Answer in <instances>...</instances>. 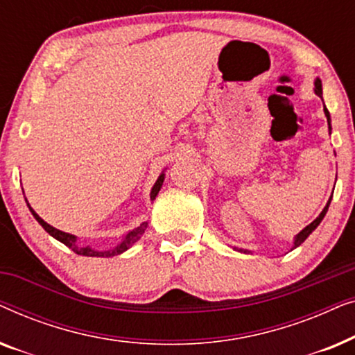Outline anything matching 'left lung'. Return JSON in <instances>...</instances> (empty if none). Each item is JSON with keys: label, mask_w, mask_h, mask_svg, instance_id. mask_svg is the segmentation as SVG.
I'll use <instances>...</instances> for the list:
<instances>
[{"label": "left lung", "mask_w": 355, "mask_h": 355, "mask_svg": "<svg viewBox=\"0 0 355 355\" xmlns=\"http://www.w3.org/2000/svg\"><path fill=\"white\" fill-rule=\"evenodd\" d=\"M315 94H317L320 98H323V92H322V80L320 79H315ZM323 111H324V116H327V121H328V128H329V132H331V118H329V111L327 110V106H323ZM329 203H331V197H329V200H328V203H327V207L323 208L322 210V213H320V215L317 216V220H313L312 223H310L309 226H305L302 231L299 232L297 236L294 237V244H293V249H295V247H299L300 244H302V242L307 239V237L312 234V231H315L317 230V226L320 225V223H322V220L324 218V215H327V211H328V207H329ZM291 249V250H293ZM239 252H245L247 250H242V249H239Z\"/></svg>", "instance_id": "8db88e82"}]
</instances>
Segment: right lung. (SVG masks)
I'll list each match as a JSON object with an SVG mask.
<instances>
[{"instance_id": "obj_1", "label": "right lung", "mask_w": 355, "mask_h": 355, "mask_svg": "<svg viewBox=\"0 0 355 355\" xmlns=\"http://www.w3.org/2000/svg\"><path fill=\"white\" fill-rule=\"evenodd\" d=\"M163 181H164V171L159 174L158 179H157V182H155V186L152 187V192H150V198H152V200H155V197L158 196L159 189H162V186H163ZM27 207H28V210L32 211L33 218H35V220L40 223L42 227L48 232V234L53 236V237H55V239H58L60 242H62V244H64V245L69 247V249L72 252H76L77 255H84V257H105V259H106V257H114V255L123 254V252L128 250L129 247L134 244V242H137L140 239V236L144 234L145 230H147V226H148V223L145 221L140 226L135 227V230L129 231L128 234H125L123 239H121L119 244L116 245V247H113V249H110V250H95V249H92V247H89V245L84 247V245L77 244V237L74 234H69V232H62L60 230H56V227H53L51 225H48L46 221H43L42 218L38 216L35 211H33V208L28 205V202H27Z\"/></svg>"}]
</instances>
